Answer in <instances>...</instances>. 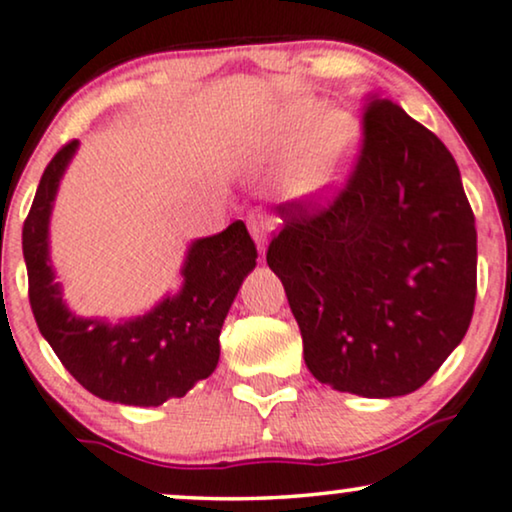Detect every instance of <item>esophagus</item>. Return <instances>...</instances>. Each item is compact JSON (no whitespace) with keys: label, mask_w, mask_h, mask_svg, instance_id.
<instances>
[{"label":"esophagus","mask_w":512,"mask_h":512,"mask_svg":"<svg viewBox=\"0 0 512 512\" xmlns=\"http://www.w3.org/2000/svg\"><path fill=\"white\" fill-rule=\"evenodd\" d=\"M273 227H275V220L266 216L263 211L251 213V216H249V232H251V237L256 239L258 251H261V254H266L268 237H270V232H273Z\"/></svg>","instance_id":"34e87169"}]
</instances>
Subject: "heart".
Masks as SVG:
<instances>
[{
    "label": "heart",
    "instance_id": "heart-1",
    "mask_svg": "<svg viewBox=\"0 0 512 512\" xmlns=\"http://www.w3.org/2000/svg\"><path fill=\"white\" fill-rule=\"evenodd\" d=\"M273 144L277 149H294L304 144L301 159L292 170L296 194H323L344 178L356 154L358 130L346 113L330 111L318 118L311 104L301 106Z\"/></svg>",
    "mask_w": 512,
    "mask_h": 512
}]
</instances>
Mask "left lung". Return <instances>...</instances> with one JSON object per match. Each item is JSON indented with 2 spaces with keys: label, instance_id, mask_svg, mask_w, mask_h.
Here are the masks:
<instances>
[{
  "label": "left lung",
  "instance_id": "1",
  "mask_svg": "<svg viewBox=\"0 0 512 512\" xmlns=\"http://www.w3.org/2000/svg\"><path fill=\"white\" fill-rule=\"evenodd\" d=\"M266 261L318 382L365 399L420 389L463 342L477 296L475 213L451 151L372 97L349 178L275 206Z\"/></svg>",
  "mask_w": 512,
  "mask_h": 512
}]
</instances>
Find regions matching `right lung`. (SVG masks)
<instances>
[{"label":"right lung","instance_id":"add662e5","mask_svg":"<svg viewBox=\"0 0 512 512\" xmlns=\"http://www.w3.org/2000/svg\"><path fill=\"white\" fill-rule=\"evenodd\" d=\"M78 140L63 144L44 168L23 223V258L35 323L59 361L87 391L125 406H161L180 399L216 370L225 315L256 268V244L242 220L192 242L182 289L140 318L109 325L78 318L63 304L49 263V216L61 175Z\"/></svg>","mask_w":512,"mask_h":512}]
</instances>
